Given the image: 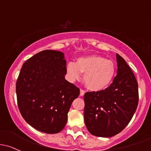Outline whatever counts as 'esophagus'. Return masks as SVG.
Returning a JSON list of instances; mask_svg holds the SVG:
<instances>
[{
	"label": "esophagus",
	"instance_id": "esophagus-1",
	"mask_svg": "<svg viewBox=\"0 0 151 151\" xmlns=\"http://www.w3.org/2000/svg\"><path fill=\"white\" fill-rule=\"evenodd\" d=\"M85 90H82V89H81V90H80V96H84V95H85Z\"/></svg>",
	"mask_w": 151,
	"mask_h": 151
}]
</instances>
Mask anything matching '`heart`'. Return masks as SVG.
I'll return each mask as SVG.
<instances>
[{
    "mask_svg": "<svg viewBox=\"0 0 151 151\" xmlns=\"http://www.w3.org/2000/svg\"><path fill=\"white\" fill-rule=\"evenodd\" d=\"M84 74V82L89 90L100 91L109 86L116 73V66L111 60L101 55L80 57L76 63L66 65L68 80L74 82L80 80Z\"/></svg>",
    "mask_w": 151,
    "mask_h": 151,
    "instance_id": "heart-1",
    "label": "heart"
}]
</instances>
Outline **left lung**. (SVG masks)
<instances>
[{
  "mask_svg": "<svg viewBox=\"0 0 151 151\" xmlns=\"http://www.w3.org/2000/svg\"><path fill=\"white\" fill-rule=\"evenodd\" d=\"M116 61L117 74L110 86L84 96L85 125L97 137H110L121 132L138 105V85L134 74L118 53Z\"/></svg>",
  "mask_w": 151,
  "mask_h": 151,
  "instance_id": "1",
  "label": "left lung"
}]
</instances>
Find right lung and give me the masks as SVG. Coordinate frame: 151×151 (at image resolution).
I'll use <instances>...</instances> for the list:
<instances>
[{
	"label": "right lung",
	"instance_id": "right-lung-1",
	"mask_svg": "<svg viewBox=\"0 0 151 151\" xmlns=\"http://www.w3.org/2000/svg\"><path fill=\"white\" fill-rule=\"evenodd\" d=\"M62 52L45 50L27 60L17 81V103L24 120L38 131L55 134L63 129L80 89L65 80Z\"/></svg>",
	"mask_w": 151,
	"mask_h": 151
}]
</instances>
